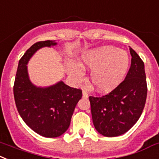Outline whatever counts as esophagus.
I'll use <instances>...</instances> for the list:
<instances>
[{
    "label": "esophagus",
    "mask_w": 159,
    "mask_h": 159,
    "mask_svg": "<svg viewBox=\"0 0 159 159\" xmlns=\"http://www.w3.org/2000/svg\"><path fill=\"white\" fill-rule=\"evenodd\" d=\"M82 96H83V98H87L88 97H89V95H88V93H86V91L83 90V91H82Z\"/></svg>",
    "instance_id": "1"
}]
</instances>
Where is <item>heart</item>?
<instances>
[{"mask_svg":"<svg viewBox=\"0 0 159 159\" xmlns=\"http://www.w3.org/2000/svg\"><path fill=\"white\" fill-rule=\"evenodd\" d=\"M80 64L70 61L69 74L76 81H81L83 69H91L90 81L102 93H109L122 82L129 67V57L124 50L111 45H103L85 51L80 57Z\"/></svg>","mask_w":159,"mask_h":159,"instance_id":"obj_1","label":"heart"}]
</instances>
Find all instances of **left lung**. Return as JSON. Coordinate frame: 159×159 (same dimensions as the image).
Here are the masks:
<instances>
[{
	"instance_id": "obj_1",
	"label": "left lung",
	"mask_w": 159,
	"mask_h": 159,
	"mask_svg": "<svg viewBox=\"0 0 159 159\" xmlns=\"http://www.w3.org/2000/svg\"><path fill=\"white\" fill-rule=\"evenodd\" d=\"M129 52L131 65L125 80L108 94L89 98L95 129L106 137L126 133L144 109L147 94L144 63L132 48Z\"/></svg>"
}]
</instances>
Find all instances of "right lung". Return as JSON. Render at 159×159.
Listing matches in <instances>:
<instances>
[{"instance_id": "obj_1", "label": "right lung", "mask_w": 159, "mask_h": 159, "mask_svg": "<svg viewBox=\"0 0 159 159\" xmlns=\"http://www.w3.org/2000/svg\"><path fill=\"white\" fill-rule=\"evenodd\" d=\"M55 41L34 44L20 59L15 78L13 94L16 109L23 121L34 132L45 138H57L68 129L72 115L82 97L81 89L62 81L47 87L32 83L28 64L33 55L43 47L57 45Z\"/></svg>"}]
</instances>
